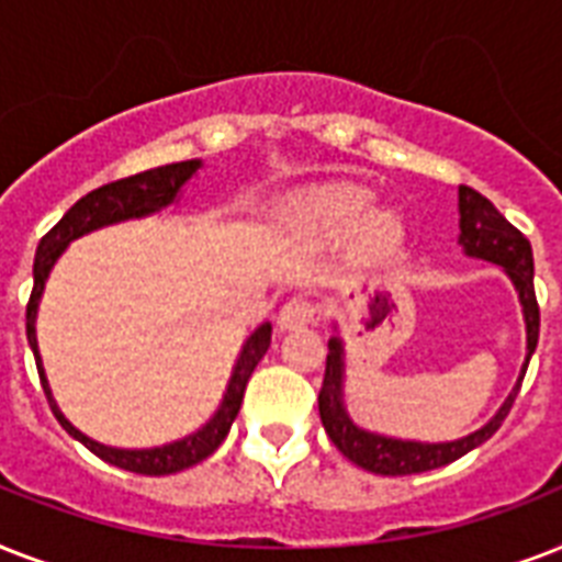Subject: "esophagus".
<instances>
[{
	"label": "esophagus",
	"instance_id": "obj_1",
	"mask_svg": "<svg viewBox=\"0 0 562 562\" xmlns=\"http://www.w3.org/2000/svg\"><path fill=\"white\" fill-rule=\"evenodd\" d=\"M321 317H324V308L317 306L315 300L291 297L289 303L282 306L280 317H277V324H280V329H297V326L317 324Z\"/></svg>",
	"mask_w": 562,
	"mask_h": 562
}]
</instances>
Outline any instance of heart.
I'll use <instances>...</instances> for the list:
<instances>
[{"label":"heart","instance_id":"heart-1","mask_svg":"<svg viewBox=\"0 0 562 562\" xmlns=\"http://www.w3.org/2000/svg\"><path fill=\"white\" fill-rule=\"evenodd\" d=\"M294 206L303 218L329 229V233H352V229L361 227V221H368L364 238H368L370 247H391L400 236V221L387 212H375L370 220L367 218L373 198H370V192L350 187V183H335V187L303 192L294 201Z\"/></svg>","mask_w":562,"mask_h":562}]
</instances>
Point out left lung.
<instances>
[{
  "instance_id": "8db88e82",
  "label": "left lung",
  "mask_w": 562,
  "mask_h": 562,
  "mask_svg": "<svg viewBox=\"0 0 562 562\" xmlns=\"http://www.w3.org/2000/svg\"><path fill=\"white\" fill-rule=\"evenodd\" d=\"M458 206H461V245L470 256L487 259V262L502 265L510 280H514L519 300H522L525 326H528V359L525 370L531 361V352L537 350V338H540V306H537V291H533V254L531 241L493 206L481 192L470 187H458ZM525 370L516 382L514 393L498 408V414L490 419L487 426L472 431L470 437L452 440V443H414V440H393V437L370 435L352 426L341 402V375H344V350L341 341L333 338L329 341V356H326V373L321 393H317V408L329 440L338 446L344 458L359 463L364 470L375 475H414V472H428L446 463L458 461L475 446L496 435L498 426L514 408V400L519 387H522Z\"/></svg>"
}]
</instances>
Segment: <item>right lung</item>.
Instances as JSON below:
<instances>
[{
	"label": "right lung",
	"mask_w": 562,
	"mask_h": 562,
	"mask_svg": "<svg viewBox=\"0 0 562 562\" xmlns=\"http://www.w3.org/2000/svg\"><path fill=\"white\" fill-rule=\"evenodd\" d=\"M201 169V160H183L171 162V166H157V169L139 171V175H131V178L113 180V183H104V187L92 189L90 194H83L81 201L75 203L72 210L66 212L64 218L57 221L55 227L48 229L46 236L40 238L37 256H34V289H31L29 306H25V335H29L31 350H34V361H37L40 382H43V391H46V400L55 411L57 423L75 437L81 440L92 454H99L101 461L113 463L119 470L136 472V475H171V472L187 470L201 463L203 458H210L215 449L221 446V440L227 437L233 419H236L238 408H241V396H245L247 379L254 373V368L259 364L268 347H271V324H262L250 338H247L245 350L238 356L236 370H233V379L227 384V393H224V402H221L218 414L194 435L183 437L178 443L157 446V449H110V446H101L95 440H90L87 435H81L78 428L69 423V419L57 411L55 400H52V391H48L46 375H43V364H40L37 352V335H34V315H37L40 294H43V285H46V277L52 271V265L64 247L72 241V238L90 233V229H99L104 224H116V221L125 218H143V215H151V212L169 206L175 198H178L180 187L192 178L194 171Z\"/></svg>",
	"instance_id": "obj_1"
}]
</instances>
